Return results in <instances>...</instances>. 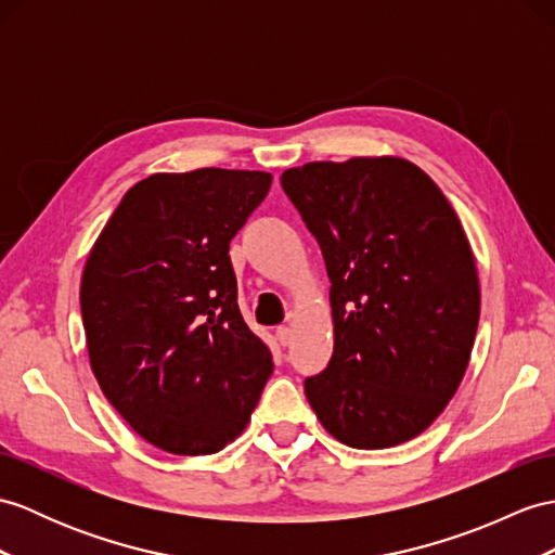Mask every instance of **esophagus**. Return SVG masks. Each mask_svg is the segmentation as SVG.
Instances as JSON below:
<instances>
[{"label": "esophagus", "mask_w": 555, "mask_h": 555, "mask_svg": "<svg viewBox=\"0 0 555 555\" xmlns=\"http://www.w3.org/2000/svg\"><path fill=\"white\" fill-rule=\"evenodd\" d=\"M275 339L280 341V346H289V341H292V330H289V327H278V330H275Z\"/></svg>", "instance_id": "esophagus-1"}]
</instances>
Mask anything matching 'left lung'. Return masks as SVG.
Returning a JSON list of instances; mask_svg holds the SVG:
<instances>
[{
    "label": "left lung",
    "mask_w": 555,
    "mask_h": 555,
    "mask_svg": "<svg viewBox=\"0 0 555 555\" xmlns=\"http://www.w3.org/2000/svg\"><path fill=\"white\" fill-rule=\"evenodd\" d=\"M280 181L332 282L334 353L304 384L310 408L348 448L416 438L448 408L476 341L480 285L462 221L402 157L308 162Z\"/></svg>",
    "instance_id": "left-lung-1"
}]
</instances>
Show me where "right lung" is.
I'll return each mask as SVG.
<instances>
[{
	"label": "right lung",
	"instance_id": "obj_1",
	"mask_svg": "<svg viewBox=\"0 0 555 555\" xmlns=\"http://www.w3.org/2000/svg\"><path fill=\"white\" fill-rule=\"evenodd\" d=\"M270 183L245 169L153 173L129 188L89 251L79 304L91 372L159 450H223L273 374L242 320L228 256Z\"/></svg>",
	"mask_w": 555,
	"mask_h": 555
}]
</instances>
